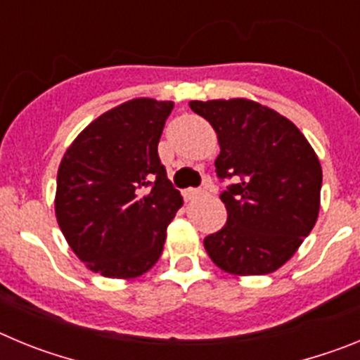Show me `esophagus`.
I'll return each instance as SVG.
<instances>
[{
	"label": "esophagus",
	"instance_id": "esophagus-1",
	"mask_svg": "<svg viewBox=\"0 0 360 360\" xmlns=\"http://www.w3.org/2000/svg\"><path fill=\"white\" fill-rule=\"evenodd\" d=\"M207 187L205 189H187L186 193H184V196H186V200H198L202 198V196L207 195Z\"/></svg>",
	"mask_w": 360,
	"mask_h": 360
}]
</instances>
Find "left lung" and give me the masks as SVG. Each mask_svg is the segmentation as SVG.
I'll return each instance as SVG.
<instances>
[{
  "instance_id": "obj_1",
  "label": "left lung",
  "mask_w": 360,
  "mask_h": 360,
  "mask_svg": "<svg viewBox=\"0 0 360 360\" xmlns=\"http://www.w3.org/2000/svg\"><path fill=\"white\" fill-rule=\"evenodd\" d=\"M214 128L218 178H236L219 195L227 224L203 240L214 265L234 276H263L290 259L317 221L319 158L287 117L249 98L191 101Z\"/></svg>"
}]
</instances>
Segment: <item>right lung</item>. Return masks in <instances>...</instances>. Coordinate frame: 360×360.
I'll return each instance as SVG.
<instances>
[{"mask_svg":"<svg viewBox=\"0 0 360 360\" xmlns=\"http://www.w3.org/2000/svg\"><path fill=\"white\" fill-rule=\"evenodd\" d=\"M171 101L133 98L88 124L57 171L56 216L86 266L104 278L148 272L182 207L158 158Z\"/></svg>","mask_w":360,"mask_h":360,"instance_id":"add662e5","label":"right lung"}]
</instances>
